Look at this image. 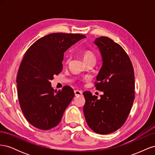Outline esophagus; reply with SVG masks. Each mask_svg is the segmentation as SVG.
<instances>
[{
    "label": "esophagus",
    "mask_w": 155,
    "mask_h": 155,
    "mask_svg": "<svg viewBox=\"0 0 155 155\" xmlns=\"http://www.w3.org/2000/svg\"><path fill=\"white\" fill-rule=\"evenodd\" d=\"M74 93H75V96H81L82 95V91H79V90H76L74 91Z\"/></svg>",
    "instance_id": "obj_1"
}]
</instances>
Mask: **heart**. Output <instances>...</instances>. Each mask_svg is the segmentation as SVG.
<instances>
[{
    "label": "heart",
    "mask_w": 155,
    "mask_h": 155,
    "mask_svg": "<svg viewBox=\"0 0 155 155\" xmlns=\"http://www.w3.org/2000/svg\"><path fill=\"white\" fill-rule=\"evenodd\" d=\"M82 56L83 60L85 61V63H87L88 61H95L96 59V56L95 54L92 51L90 50H84L82 52ZM70 60H71V57L70 55L67 56L66 59V64H68L70 62Z\"/></svg>",
    "instance_id": "1"
}]
</instances>
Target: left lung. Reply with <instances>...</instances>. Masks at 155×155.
Returning a JSON list of instances; mask_svg holds the SVG:
<instances>
[{
    "instance_id": "8db88e82",
    "label": "left lung",
    "mask_w": 155,
    "mask_h": 155,
    "mask_svg": "<svg viewBox=\"0 0 155 155\" xmlns=\"http://www.w3.org/2000/svg\"><path fill=\"white\" fill-rule=\"evenodd\" d=\"M103 64L95 87L104 92L100 100L89 91L83 92V113L88 125L100 134L113 133L122 126L134 100V75L132 63L121 46L109 37L96 38Z\"/></svg>"
}]
</instances>
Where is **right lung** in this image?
Returning a JSON list of instances; mask_svg holds the SVG:
<instances>
[{
    "mask_svg": "<svg viewBox=\"0 0 155 155\" xmlns=\"http://www.w3.org/2000/svg\"><path fill=\"white\" fill-rule=\"evenodd\" d=\"M85 37L54 33L41 37L26 51L18 70L17 95L23 114L35 127L49 130L61 121L74 92L69 86L54 91L50 80L62 71L64 51Z\"/></svg>",
    "mask_w": 155,
    "mask_h": 155,
    "instance_id": "1",
    "label": "right lung"
}]
</instances>
